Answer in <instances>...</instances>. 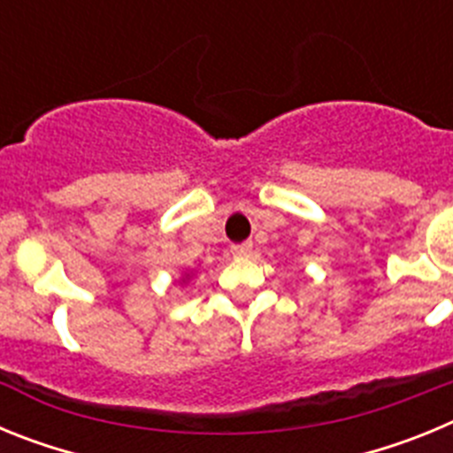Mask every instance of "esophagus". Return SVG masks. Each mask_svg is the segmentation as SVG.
<instances>
[{
    "label": "esophagus",
    "mask_w": 453,
    "mask_h": 453,
    "mask_svg": "<svg viewBox=\"0 0 453 453\" xmlns=\"http://www.w3.org/2000/svg\"><path fill=\"white\" fill-rule=\"evenodd\" d=\"M251 250H254L251 242H242V245L231 247V254H234L235 258H247V256H251Z\"/></svg>",
    "instance_id": "1"
}]
</instances>
